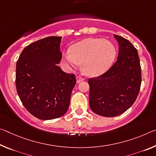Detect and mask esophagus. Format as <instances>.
<instances>
[{
	"label": "esophagus",
	"mask_w": 156,
	"mask_h": 156,
	"mask_svg": "<svg viewBox=\"0 0 156 156\" xmlns=\"http://www.w3.org/2000/svg\"><path fill=\"white\" fill-rule=\"evenodd\" d=\"M84 80H85V79L81 77V76H77V77H76V82H77V83L82 82Z\"/></svg>",
	"instance_id": "esophagus-1"
}]
</instances>
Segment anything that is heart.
I'll return each mask as SVG.
<instances>
[{
  "mask_svg": "<svg viewBox=\"0 0 156 156\" xmlns=\"http://www.w3.org/2000/svg\"><path fill=\"white\" fill-rule=\"evenodd\" d=\"M116 55L113 44L102 38H87L71 47L70 53L64 54L65 65L76 67L82 64V71L89 76L104 73L112 65Z\"/></svg>",
  "mask_w": 156,
  "mask_h": 156,
  "instance_id": "heart-1",
  "label": "heart"
}]
</instances>
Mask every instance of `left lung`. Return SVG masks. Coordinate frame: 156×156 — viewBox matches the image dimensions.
<instances>
[{"mask_svg":"<svg viewBox=\"0 0 156 156\" xmlns=\"http://www.w3.org/2000/svg\"><path fill=\"white\" fill-rule=\"evenodd\" d=\"M119 44L117 61L105 73L90 78V106L103 117L120 115L130 108L140 90L142 75L137 49L128 39L114 34Z\"/></svg>","mask_w":156,"mask_h":156,"instance_id":"obj_1","label":"left lung"}]
</instances>
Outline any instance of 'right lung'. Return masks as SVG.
<instances>
[{
  "label": "right lung",
  "mask_w": 156,
  "mask_h": 156,
  "mask_svg": "<svg viewBox=\"0 0 156 156\" xmlns=\"http://www.w3.org/2000/svg\"><path fill=\"white\" fill-rule=\"evenodd\" d=\"M61 39L48 37L29 44L16 62L17 93L26 110L39 119L65 115L76 83L74 74L64 72L58 65Z\"/></svg>",
  "instance_id": "obj_1"
}]
</instances>
